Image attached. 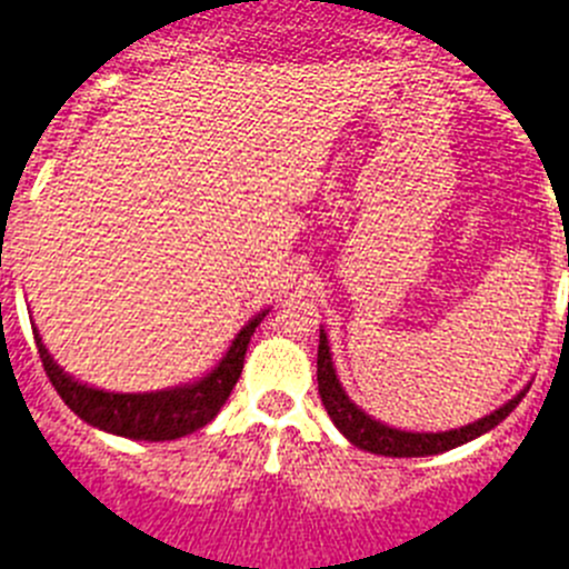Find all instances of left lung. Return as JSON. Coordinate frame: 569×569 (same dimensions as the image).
<instances>
[{
	"mask_svg": "<svg viewBox=\"0 0 569 569\" xmlns=\"http://www.w3.org/2000/svg\"><path fill=\"white\" fill-rule=\"evenodd\" d=\"M528 389L516 395L513 400H508L505 406H499L491 415L479 417L477 423H468L462 429L451 431H400L392 426L380 423L375 417H369L367 411L358 409L349 395L343 392L341 380H338L336 367H332L330 356V341H327V332L321 330L319 336V395L321 403H325L327 415L332 417V423L338 426L343 437H347L352 446L363 448V451H372V455L383 457H429V455H442V451H451V448L462 446V442L477 440L479 435L491 431L493 426H499L510 411L519 406V400L525 398Z\"/></svg>",
	"mask_w": 569,
	"mask_h": 569,
	"instance_id": "left-lung-1",
	"label": "left lung"
}]
</instances>
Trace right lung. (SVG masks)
I'll return each mask as SVG.
<instances>
[{
    "label": "right lung",
    "instance_id": "right-lung-1",
    "mask_svg": "<svg viewBox=\"0 0 569 569\" xmlns=\"http://www.w3.org/2000/svg\"><path fill=\"white\" fill-rule=\"evenodd\" d=\"M268 312V310H264ZM264 312L253 316L237 338L231 341L222 361L206 375V378L186 383V387L160 389V392H143V395H123V392H103V389L87 387L72 375H67L59 363L50 358L47 347L41 343L39 330H33L36 347H39V358L44 363V372L56 392L61 395L67 406L81 417L83 423L96 426V429L109 431V435L129 437V440H177L191 431L202 429L211 423L222 403L228 400L231 389L237 387L239 375H242L244 352L253 330L259 321L264 319Z\"/></svg>",
    "mask_w": 569,
    "mask_h": 569
}]
</instances>
